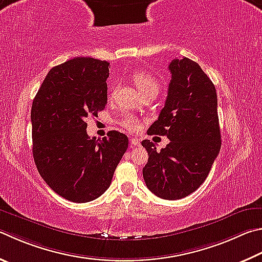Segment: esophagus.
Listing matches in <instances>:
<instances>
[{"label":"esophagus","instance_id":"34e87169","mask_svg":"<svg viewBox=\"0 0 262 262\" xmlns=\"http://www.w3.org/2000/svg\"><path fill=\"white\" fill-rule=\"evenodd\" d=\"M130 145L132 146H139L140 145V140L136 139V137H132V139H130Z\"/></svg>","mask_w":262,"mask_h":262}]
</instances>
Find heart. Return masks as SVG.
Returning a JSON list of instances; mask_svg holds the SVG:
<instances>
[{
	"mask_svg": "<svg viewBox=\"0 0 262 262\" xmlns=\"http://www.w3.org/2000/svg\"><path fill=\"white\" fill-rule=\"evenodd\" d=\"M133 81L135 82L136 87L139 88L142 95L147 92H152V90H154V92H158L159 90V83L156 80V78L143 70H139L134 72V74H133ZM111 96L112 94H110V97ZM119 123H120V126L126 128V129L129 132L139 130L141 126L140 119L132 115H127L123 117L121 120L119 121Z\"/></svg>",
	"mask_w": 262,
	"mask_h": 262,
	"instance_id": "1",
	"label": "heart"
}]
</instances>
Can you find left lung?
Wrapping results in <instances>:
<instances>
[{
	"label": "left lung",
	"mask_w": 262,
	"mask_h": 262,
	"mask_svg": "<svg viewBox=\"0 0 262 262\" xmlns=\"http://www.w3.org/2000/svg\"><path fill=\"white\" fill-rule=\"evenodd\" d=\"M172 79L165 106L147 135L170 141L157 151L150 140L142 141L149 155L143 178L152 193L167 201L189 196L201 187L220 152L221 134L216 90L198 63L183 57L173 59Z\"/></svg>",
	"instance_id": "1"
}]
</instances>
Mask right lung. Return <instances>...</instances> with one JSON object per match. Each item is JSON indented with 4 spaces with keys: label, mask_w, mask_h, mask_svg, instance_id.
Returning a JSON list of instances; mask_svg holds the SVG:
<instances>
[{
    "label": "right lung",
    "mask_w": 262,
    "mask_h": 262,
    "mask_svg": "<svg viewBox=\"0 0 262 262\" xmlns=\"http://www.w3.org/2000/svg\"><path fill=\"white\" fill-rule=\"evenodd\" d=\"M108 65L77 57L52 68L32 104L33 157L46 183L65 199L87 203L110 187L128 147V137L111 130L102 140L87 135V118L107 103Z\"/></svg>",
    "instance_id": "right-lung-1"
}]
</instances>
